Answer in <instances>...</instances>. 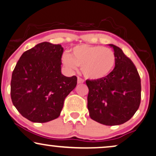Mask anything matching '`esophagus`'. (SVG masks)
Here are the masks:
<instances>
[{
	"label": "esophagus",
	"mask_w": 156,
	"mask_h": 156,
	"mask_svg": "<svg viewBox=\"0 0 156 156\" xmlns=\"http://www.w3.org/2000/svg\"><path fill=\"white\" fill-rule=\"evenodd\" d=\"M84 82V80L82 79L81 78H80V77H78V83H83Z\"/></svg>",
	"instance_id": "obj_1"
}]
</instances>
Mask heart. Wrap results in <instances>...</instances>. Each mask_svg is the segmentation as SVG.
Wrapping results in <instances>:
<instances>
[{"label": "heart", "instance_id": "b5f03b06", "mask_svg": "<svg viewBox=\"0 0 156 156\" xmlns=\"http://www.w3.org/2000/svg\"><path fill=\"white\" fill-rule=\"evenodd\" d=\"M62 61L69 70H75L80 66L86 78L98 80L111 73L116 64V55L113 50L104 47L80 44L74 47L70 55L65 53Z\"/></svg>", "mask_w": 156, "mask_h": 156}]
</instances>
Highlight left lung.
<instances>
[{
  "label": "left lung",
  "mask_w": 156,
  "mask_h": 156,
  "mask_svg": "<svg viewBox=\"0 0 156 156\" xmlns=\"http://www.w3.org/2000/svg\"><path fill=\"white\" fill-rule=\"evenodd\" d=\"M114 49L116 64L109 76L98 80H86L88 109L93 120L104 125L127 122L138 109L141 98L140 78L137 68L119 47Z\"/></svg>",
  "instance_id": "8db88e82"
}]
</instances>
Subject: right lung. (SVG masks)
<instances>
[{
  "mask_svg": "<svg viewBox=\"0 0 156 156\" xmlns=\"http://www.w3.org/2000/svg\"><path fill=\"white\" fill-rule=\"evenodd\" d=\"M60 44L44 42L22 54L12 73L11 96L29 121L50 122L60 116L65 98L76 88V76L61 73Z\"/></svg>",
  "mask_w": 156,
  "mask_h": 156,
  "instance_id": "1",
  "label": "right lung"
}]
</instances>
